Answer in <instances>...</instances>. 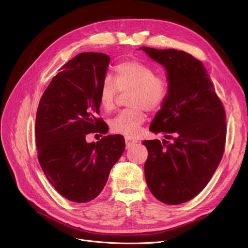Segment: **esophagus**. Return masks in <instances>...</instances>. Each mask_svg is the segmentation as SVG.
Returning <instances> with one entry per match:
<instances>
[{"instance_id": "esophagus-1", "label": "esophagus", "mask_w": 248, "mask_h": 248, "mask_svg": "<svg viewBox=\"0 0 248 248\" xmlns=\"http://www.w3.org/2000/svg\"><path fill=\"white\" fill-rule=\"evenodd\" d=\"M138 142V140H133V139H131V138H125V149H129V148H132L135 144H137Z\"/></svg>"}]
</instances>
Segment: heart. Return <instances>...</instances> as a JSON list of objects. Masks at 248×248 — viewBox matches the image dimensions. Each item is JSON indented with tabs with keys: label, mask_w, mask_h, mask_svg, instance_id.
I'll use <instances>...</instances> for the list:
<instances>
[{
	"label": "heart",
	"mask_w": 248,
	"mask_h": 248,
	"mask_svg": "<svg viewBox=\"0 0 248 248\" xmlns=\"http://www.w3.org/2000/svg\"><path fill=\"white\" fill-rule=\"evenodd\" d=\"M119 90H131L127 104L132 108L117 112L109 122L110 128L115 133L134 137L146 121L144 108L150 111L160 109L168 97L169 86L165 77L155 75L147 65L124 61L114 67L112 80L107 77L99 87L98 102L106 111L114 108Z\"/></svg>",
	"instance_id": "1"
}]
</instances>
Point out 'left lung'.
<instances>
[{
  "label": "left lung",
  "instance_id": "8db88e82",
  "mask_svg": "<svg viewBox=\"0 0 248 248\" xmlns=\"http://www.w3.org/2000/svg\"><path fill=\"white\" fill-rule=\"evenodd\" d=\"M140 49L165 67L169 86L150 131L173 140L142 141L147 184L163 203H185L206 187L222 159L225 110L201 61L176 49Z\"/></svg>",
  "mask_w": 248,
  "mask_h": 248
}]
</instances>
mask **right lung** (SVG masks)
Listing matches in <instances>:
<instances>
[{
    "mask_svg": "<svg viewBox=\"0 0 248 248\" xmlns=\"http://www.w3.org/2000/svg\"><path fill=\"white\" fill-rule=\"evenodd\" d=\"M110 58L86 52L69 60L53 77L39 102L35 137L38 160L55 190L72 202L96 198L124 151V139L109 135L87 142V134H107L97 119L98 90Z\"/></svg>",
    "mask_w": 248,
    "mask_h": 248,
    "instance_id": "right-lung-1",
    "label": "right lung"
}]
</instances>
